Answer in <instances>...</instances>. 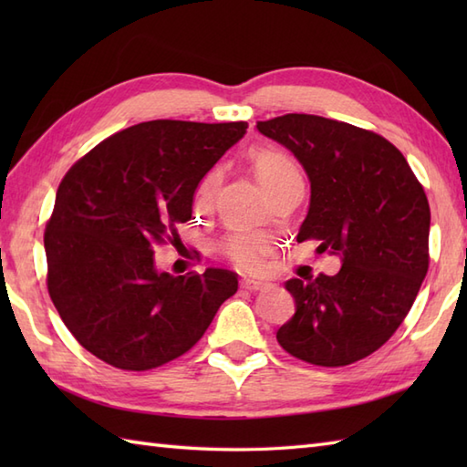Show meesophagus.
Returning a JSON list of instances; mask_svg holds the SVG:
<instances>
[{
  "label": "esophagus",
  "mask_w": 467,
  "mask_h": 467,
  "mask_svg": "<svg viewBox=\"0 0 467 467\" xmlns=\"http://www.w3.org/2000/svg\"><path fill=\"white\" fill-rule=\"evenodd\" d=\"M241 286L246 291H265V289H269L271 285L265 283V281H256V279H243Z\"/></svg>",
  "instance_id": "1"
}]
</instances>
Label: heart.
<instances>
[{
	"label": "heart",
	"instance_id": "b5f03b06",
	"mask_svg": "<svg viewBox=\"0 0 467 467\" xmlns=\"http://www.w3.org/2000/svg\"><path fill=\"white\" fill-rule=\"evenodd\" d=\"M251 162L254 174L259 176L261 184L269 192L285 182L301 178L299 168H296L293 158L283 150H276V148H254L251 152ZM216 188L218 174H211L202 182L201 192H198V204H211ZM221 251L241 271H259L263 266L265 254L269 251V239L256 233H234L223 241Z\"/></svg>",
	"mask_w": 467,
	"mask_h": 467
}]
</instances>
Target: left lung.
Instances as JSON below:
<instances>
[{"instance_id":"obj_1","label":"left lung","mask_w":467,"mask_h":467,"mask_svg":"<svg viewBox=\"0 0 467 467\" xmlns=\"http://www.w3.org/2000/svg\"><path fill=\"white\" fill-rule=\"evenodd\" d=\"M295 154L311 182L296 241L337 254V275L291 279L295 315L276 341L296 359L343 367L389 339L430 266V202L405 156L383 136L313 114L256 122Z\"/></svg>"}]
</instances>
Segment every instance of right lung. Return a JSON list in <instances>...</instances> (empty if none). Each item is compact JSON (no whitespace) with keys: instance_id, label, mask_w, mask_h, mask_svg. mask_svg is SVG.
<instances>
[{"instance_id":"right-lung-1","label":"right lung","mask_w":467,"mask_h":467,"mask_svg":"<svg viewBox=\"0 0 467 467\" xmlns=\"http://www.w3.org/2000/svg\"><path fill=\"white\" fill-rule=\"evenodd\" d=\"M246 122L152 120L126 128L69 168L46 224L47 291L86 351L126 371H148L201 339L236 275L172 276L154 246L176 243L198 182L246 134Z\"/></svg>"}]
</instances>
